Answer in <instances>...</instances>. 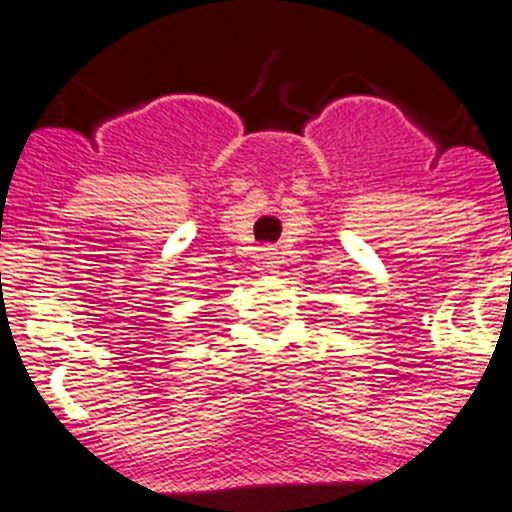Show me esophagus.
Instances as JSON below:
<instances>
[{"mask_svg": "<svg viewBox=\"0 0 512 512\" xmlns=\"http://www.w3.org/2000/svg\"><path fill=\"white\" fill-rule=\"evenodd\" d=\"M262 265H265L267 270L278 267V252L272 250V247H265V250H262Z\"/></svg>", "mask_w": 512, "mask_h": 512, "instance_id": "obj_1", "label": "esophagus"}]
</instances>
